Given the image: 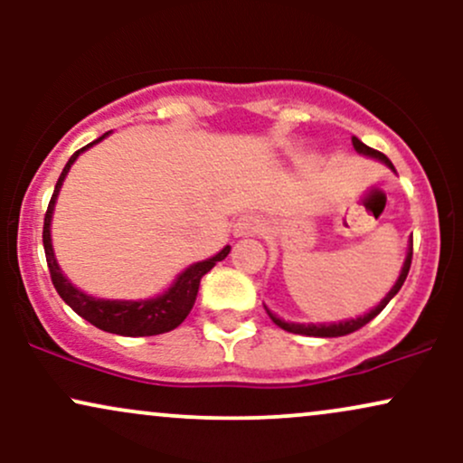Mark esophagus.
<instances>
[{
	"label": "esophagus",
	"instance_id": "34e87169",
	"mask_svg": "<svg viewBox=\"0 0 463 463\" xmlns=\"http://www.w3.org/2000/svg\"><path fill=\"white\" fill-rule=\"evenodd\" d=\"M261 231H263V224L257 215H241L235 224V232L239 237L257 235V232H261Z\"/></svg>",
	"mask_w": 463,
	"mask_h": 463
}]
</instances>
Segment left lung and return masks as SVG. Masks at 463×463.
<instances>
[{
	"label": "left lung",
	"instance_id": "1",
	"mask_svg": "<svg viewBox=\"0 0 463 463\" xmlns=\"http://www.w3.org/2000/svg\"><path fill=\"white\" fill-rule=\"evenodd\" d=\"M353 146H354V150H357V152L368 154V156L379 158V161L387 163L392 169H394V165L390 163V158H387L383 152L372 150V147L365 146V143H361V141L357 139V137H353ZM411 257H413V239H411V246H409L405 265H402V272H401V276H398L396 285L392 287L390 294H387L385 298L379 302V307H374V309H372L370 313H365L364 317H357V320H348V322H339V324H294V322L289 324V322L280 320V317H276L274 313H269L268 309H265V311H268V316L272 317V322L276 324V326H280V328H283V331H289V333L311 335V337H342V335H348V333H353V331H359L361 326H365V324H368L370 320H374V317L379 316V313L385 309L387 302H390V300L394 298V296L398 294V289H401L402 283H405V279H407V274H409V268H411Z\"/></svg>",
	"mask_w": 463,
	"mask_h": 463
}]
</instances>
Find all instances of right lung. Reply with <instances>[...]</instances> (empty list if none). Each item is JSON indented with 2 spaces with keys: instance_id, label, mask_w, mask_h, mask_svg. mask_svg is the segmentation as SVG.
I'll return each mask as SVG.
<instances>
[{
  "instance_id": "add662e5",
  "label": "right lung",
  "mask_w": 463,
  "mask_h": 463,
  "mask_svg": "<svg viewBox=\"0 0 463 463\" xmlns=\"http://www.w3.org/2000/svg\"><path fill=\"white\" fill-rule=\"evenodd\" d=\"M106 135H109V132H106ZM106 135L99 137V139H95L93 143L102 141ZM93 143H89V146L80 147L78 152H73V156L69 158L65 169H62L61 178H58L50 204H47L45 222H43V248H45V259H47V268H50L52 283H54L58 296H61V298L65 300L80 317H84V320L91 322L93 326L102 328L106 333L124 335V337H147V335H161V333L174 331V328H176L178 324L189 316L191 307H194L195 302V296H198L202 276L209 272V269H213V265L217 261H222V259L228 257L231 246H226L222 252H217L213 259H206V261L191 265V268H187L178 276L176 285H174L167 294L158 296V298L154 300H141V302L99 300V298H91V296L82 294V291L76 289V287L62 276L61 268H58L54 259V250H52V237H50V222H52V211H54L56 195L58 191H61V184L67 176L69 167H71L73 161H76L78 154L87 150V147H91Z\"/></svg>"
}]
</instances>
